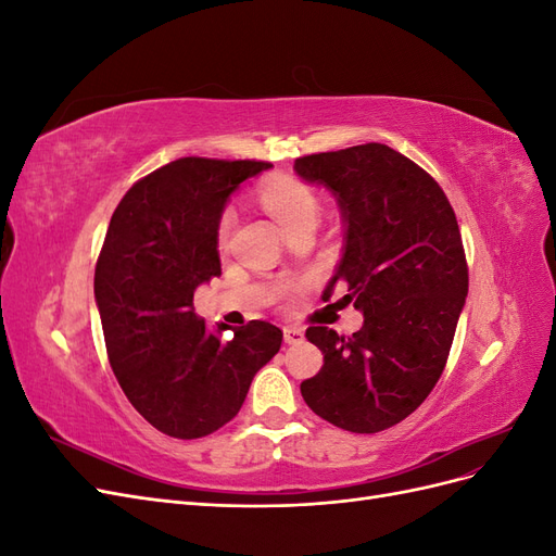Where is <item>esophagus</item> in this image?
<instances>
[{
    "instance_id": "esophagus-1",
    "label": "esophagus",
    "mask_w": 556,
    "mask_h": 556,
    "mask_svg": "<svg viewBox=\"0 0 556 556\" xmlns=\"http://www.w3.org/2000/svg\"><path fill=\"white\" fill-rule=\"evenodd\" d=\"M282 336H285V343H288V345H296V343L304 341V331H301L299 327H285Z\"/></svg>"
}]
</instances>
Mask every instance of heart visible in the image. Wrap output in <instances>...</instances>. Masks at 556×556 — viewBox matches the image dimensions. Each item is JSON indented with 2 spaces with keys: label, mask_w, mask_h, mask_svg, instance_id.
Listing matches in <instances>:
<instances>
[{
  "label": "heart",
  "mask_w": 556,
  "mask_h": 556,
  "mask_svg": "<svg viewBox=\"0 0 556 556\" xmlns=\"http://www.w3.org/2000/svg\"><path fill=\"white\" fill-rule=\"evenodd\" d=\"M260 199L264 208L276 217V223L288 231L294 225L304 223V220H317V199L313 190L306 182H301L299 178L292 176H278L274 180H268L262 185ZM231 229V213L227 211L220 220V227H217V233H220V241L229 237Z\"/></svg>",
  "instance_id": "b5f03b06"
}]
</instances>
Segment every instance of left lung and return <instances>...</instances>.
Masks as SVG:
<instances>
[{
	"mask_svg": "<svg viewBox=\"0 0 556 556\" xmlns=\"http://www.w3.org/2000/svg\"><path fill=\"white\" fill-rule=\"evenodd\" d=\"M294 172L325 185L343 213L325 296L345 285L343 301L364 313L352 336L306 329L325 364L301 396L333 427L378 433L417 410L445 368L468 294L457 215L422 166L384 143L299 157Z\"/></svg>",
	"mask_w": 556,
	"mask_h": 556,
	"instance_id": "1",
	"label": "left lung"
}]
</instances>
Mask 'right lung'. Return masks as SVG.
I'll use <instances>...</instances> for the list:
<instances>
[{"label": "right lung", "instance_id": "obj_1", "mask_svg": "<svg viewBox=\"0 0 556 556\" xmlns=\"http://www.w3.org/2000/svg\"><path fill=\"white\" fill-rule=\"evenodd\" d=\"M255 160L180 157L134 182L113 211L94 268V299L113 374L150 425L192 441L241 410L250 382L280 350L262 319L211 331L194 290L220 276L217 227L229 194L268 169Z\"/></svg>", "mask_w": 556, "mask_h": 556}]
</instances>
